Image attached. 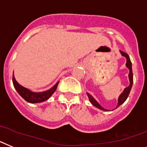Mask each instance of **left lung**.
Instances as JSON below:
<instances>
[{
	"instance_id": "left-lung-1",
	"label": "left lung",
	"mask_w": 147,
	"mask_h": 147,
	"mask_svg": "<svg viewBox=\"0 0 147 147\" xmlns=\"http://www.w3.org/2000/svg\"><path fill=\"white\" fill-rule=\"evenodd\" d=\"M120 52H121V55L123 56L126 58L127 59V63H126V66H127V68L129 69V85L127 87H126L123 90V92L121 93V95H120L119 98H118V105L116 107V108H118L119 106H121V104H123L125 102V100H127V98H128L129 95V92L131 91V89H132V84H133V74H132V63H131V61H130V58L129 57L127 53H125V52H122V51L120 50ZM87 94V96L89 98V101L91 102V104H92L93 106H95V107L98 108V109H101V110H104V111H108L107 109H104L100 104H98V102L95 100V98H93L89 93L86 92Z\"/></svg>"
}]
</instances>
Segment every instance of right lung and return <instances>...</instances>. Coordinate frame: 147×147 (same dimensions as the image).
<instances>
[{
  "mask_svg": "<svg viewBox=\"0 0 147 147\" xmlns=\"http://www.w3.org/2000/svg\"><path fill=\"white\" fill-rule=\"evenodd\" d=\"M12 82H13L14 87L17 90L19 95L22 97L26 101L32 103V104L41 103V102L48 100L52 96V94L55 92V91L58 87V84H59V81H58L55 85H54L51 89H48L47 91L40 92H34L29 90L27 88L21 86L20 84H19L17 82V81L15 78V76H14V72L13 75H12Z\"/></svg>",
  "mask_w": 147,
  "mask_h": 147,
  "instance_id": "1",
  "label": "right lung"
}]
</instances>
